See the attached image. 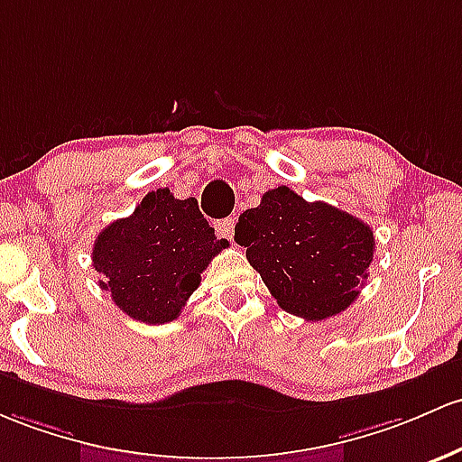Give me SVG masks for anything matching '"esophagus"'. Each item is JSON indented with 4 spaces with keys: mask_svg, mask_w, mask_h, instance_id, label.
I'll return each mask as SVG.
<instances>
[{
    "mask_svg": "<svg viewBox=\"0 0 462 462\" xmlns=\"http://www.w3.org/2000/svg\"><path fill=\"white\" fill-rule=\"evenodd\" d=\"M235 223H236L235 217H227V219L217 221V236H219V239L232 241V236H235Z\"/></svg>",
    "mask_w": 462,
    "mask_h": 462,
    "instance_id": "obj_1",
    "label": "esophagus"
}]
</instances>
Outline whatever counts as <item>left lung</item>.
<instances>
[{
  "mask_svg": "<svg viewBox=\"0 0 462 462\" xmlns=\"http://www.w3.org/2000/svg\"><path fill=\"white\" fill-rule=\"evenodd\" d=\"M235 241L281 309L305 320L344 311L364 287L374 254L373 230L324 201L287 186L267 190L239 217Z\"/></svg>",
  "mask_w": 462,
  "mask_h": 462,
  "instance_id": "left-lung-1",
  "label": "left lung"
}]
</instances>
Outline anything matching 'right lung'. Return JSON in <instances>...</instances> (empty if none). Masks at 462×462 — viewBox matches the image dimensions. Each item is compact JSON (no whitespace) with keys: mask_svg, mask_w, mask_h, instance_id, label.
<instances>
[{"mask_svg":"<svg viewBox=\"0 0 462 462\" xmlns=\"http://www.w3.org/2000/svg\"><path fill=\"white\" fill-rule=\"evenodd\" d=\"M230 245L217 239L195 197L175 199L169 189L151 190L134 215L109 223L94 241L100 289L120 311L146 324L180 318L201 272Z\"/></svg>","mask_w":462,"mask_h":462,"instance_id":"add662e5","label":"right lung"}]
</instances>
